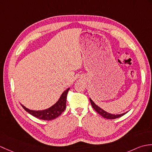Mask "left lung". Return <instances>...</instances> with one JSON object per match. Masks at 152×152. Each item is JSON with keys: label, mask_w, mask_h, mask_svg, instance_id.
I'll return each instance as SVG.
<instances>
[{"label": "left lung", "mask_w": 152, "mask_h": 152, "mask_svg": "<svg viewBox=\"0 0 152 152\" xmlns=\"http://www.w3.org/2000/svg\"><path fill=\"white\" fill-rule=\"evenodd\" d=\"M89 100H90V102H91V105H92V107H93V109L98 113V114H100L102 116H103L104 118H107V119H115V118L121 117V116H122L123 115H124L127 113L126 112V113H124L119 114V115H115V114L109 113L103 110V109H101L100 107H98L97 105L95 104L94 102L92 100H91V98H89Z\"/></svg>", "instance_id": "left-lung-1"}]
</instances>
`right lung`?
<instances>
[{"mask_svg":"<svg viewBox=\"0 0 152 152\" xmlns=\"http://www.w3.org/2000/svg\"><path fill=\"white\" fill-rule=\"evenodd\" d=\"M70 88L66 89L64 92L62 93L61 96L59 98L58 102L47 109L41 111H34L24 107L23 105L21 104L23 109L31 115L39 119L44 120V121H52L56 118L59 115H61L62 113L65 111L66 108V96H67L68 91Z\"/></svg>","mask_w":152,"mask_h":152,"instance_id":"1","label":"right lung"}]
</instances>
